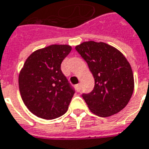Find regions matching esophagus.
<instances>
[{
	"instance_id": "obj_1",
	"label": "esophagus",
	"mask_w": 149,
	"mask_h": 149,
	"mask_svg": "<svg viewBox=\"0 0 149 149\" xmlns=\"http://www.w3.org/2000/svg\"><path fill=\"white\" fill-rule=\"evenodd\" d=\"M81 86L80 83L78 84V85H76V89H77V90L79 92H80V90H81Z\"/></svg>"
}]
</instances>
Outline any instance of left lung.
Listing matches in <instances>:
<instances>
[{
  "label": "left lung",
  "instance_id": "8db88e82",
  "mask_svg": "<svg viewBox=\"0 0 149 149\" xmlns=\"http://www.w3.org/2000/svg\"><path fill=\"white\" fill-rule=\"evenodd\" d=\"M95 80L94 88L82 97L92 112L108 117L126 107L134 88L131 66L120 51L104 42L85 41L75 47Z\"/></svg>",
  "mask_w": 149,
  "mask_h": 149
}]
</instances>
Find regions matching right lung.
<instances>
[{"label": "right lung", "mask_w": 149, "mask_h": 149, "mask_svg": "<svg viewBox=\"0 0 149 149\" xmlns=\"http://www.w3.org/2000/svg\"><path fill=\"white\" fill-rule=\"evenodd\" d=\"M71 51L68 45H52L31 53L19 74L22 100L33 115L54 119L65 114L74 93L60 69Z\"/></svg>", "instance_id": "right-lung-1"}]
</instances>
